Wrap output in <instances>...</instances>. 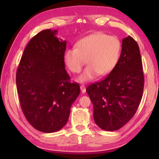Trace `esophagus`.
Wrapping results in <instances>:
<instances>
[{"mask_svg":"<svg viewBox=\"0 0 159 159\" xmlns=\"http://www.w3.org/2000/svg\"><path fill=\"white\" fill-rule=\"evenodd\" d=\"M80 90H81V92L83 93H85L86 89H85V86L84 85H81L80 86Z\"/></svg>","mask_w":159,"mask_h":159,"instance_id":"34e87169","label":"esophagus"}]
</instances>
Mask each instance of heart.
Returning a JSON list of instances; mask_svg holds the SVG:
<instances>
[{
	"instance_id": "heart-1",
	"label": "heart",
	"mask_w": 159,
	"mask_h": 159,
	"mask_svg": "<svg viewBox=\"0 0 159 159\" xmlns=\"http://www.w3.org/2000/svg\"><path fill=\"white\" fill-rule=\"evenodd\" d=\"M121 44L117 37L103 33H95L83 38L75 48L65 50L64 63L70 71L78 74L85 64L88 66L78 78L80 83L89 81L97 74H109L119 60Z\"/></svg>"
}]
</instances>
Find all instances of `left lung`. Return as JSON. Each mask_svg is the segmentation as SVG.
<instances>
[{
  "label": "left lung",
  "mask_w": 159,
  "mask_h": 159,
  "mask_svg": "<svg viewBox=\"0 0 159 159\" xmlns=\"http://www.w3.org/2000/svg\"><path fill=\"white\" fill-rule=\"evenodd\" d=\"M142 69L138 45L128 36L122 40L121 53L114 69L86 89L93 104L94 120L102 130H118L133 117L143 93Z\"/></svg>",
  "instance_id": "1"
}]
</instances>
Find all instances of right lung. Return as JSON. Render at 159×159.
Here are the masks:
<instances>
[{
    "label": "right lung",
    "mask_w": 159,
    "mask_h": 159,
    "mask_svg": "<svg viewBox=\"0 0 159 159\" xmlns=\"http://www.w3.org/2000/svg\"><path fill=\"white\" fill-rule=\"evenodd\" d=\"M57 30H43L29 42L17 68L16 84L21 110L28 122L43 133L60 130L69 119L80 86L70 83L64 53L66 41Z\"/></svg>",
    "instance_id": "1"
}]
</instances>
